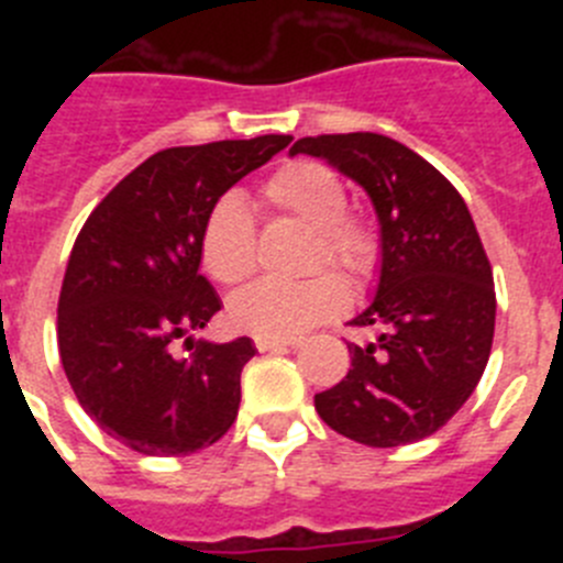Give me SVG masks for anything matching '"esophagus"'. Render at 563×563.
I'll list each match as a JSON object with an SVG mask.
<instances>
[{"label": "esophagus", "mask_w": 563, "mask_h": 563, "mask_svg": "<svg viewBox=\"0 0 563 563\" xmlns=\"http://www.w3.org/2000/svg\"><path fill=\"white\" fill-rule=\"evenodd\" d=\"M256 350L258 352H276V350H296L298 338H265V335H256Z\"/></svg>", "instance_id": "esophagus-1"}]
</instances>
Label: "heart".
<instances>
[{
  "mask_svg": "<svg viewBox=\"0 0 563 563\" xmlns=\"http://www.w3.org/2000/svg\"><path fill=\"white\" fill-rule=\"evenodd\" d=\"M267 197L318 236L316 265L361 273L375 265V233L346 211V188L330 166L298 161L276 172ZM202 265L222 285H239L256 271V233L242 194H225L208 213L202 228ZM350 307V287L335 273H318L307 282L262 278L231 301V318L239 330L265 338H292Z\"/></svg>",
  "mask_w": 563,
  "mask_h": 563,
  "instance_id": "obj_1",
  "label": "heart"
}]
</instances>
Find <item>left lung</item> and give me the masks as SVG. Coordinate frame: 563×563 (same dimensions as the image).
Listing matches in <instances>:
<instances>
[{"label": "left lung", "instance_id": "left-lung-1", "mask_svg": "<svg viewBox=\"0 0 563 563\" xmlns=\"http://www.w3.org/2000/svg\"><path fill=\"white\" fill-rule=\"evenodd\" d=\"M369 194L380 225V271L350 324L352 369L316 395L338 434L395 449L426 440L465 406L490 357L496 290L471 211L429 161L386 134H318L292 143Z\"/></svg>", "mask_w": 563, "mask_h": 563}]
</instances>
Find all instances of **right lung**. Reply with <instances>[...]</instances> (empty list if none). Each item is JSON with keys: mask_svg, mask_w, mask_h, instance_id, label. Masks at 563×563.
I'll return each instance as SVG.
<instances>
[{"mask_svg": "<svg viewBox=\"0 0 563 563\" xmlns=\"http://www.w3.org/2000/svg\"><path fill=\"white\" fill-rule=\"evenodd\" d=\"M290 134L174 146L126 174L89 213L58 296V352L81 409L137 454L186 456L236 420L251 338L172 341L222 301L206 276L202 228L222 194L265 166ZM191 341V338H188Z\"/></svg>", "mask_w": 563, "mask_h": 563, "instance_id": "obj_1", "label": "right lung"}]
</instances>
